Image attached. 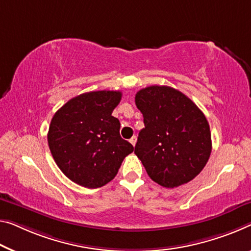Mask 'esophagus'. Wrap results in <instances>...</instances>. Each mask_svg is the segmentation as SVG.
Here are the masks:
<instances>
[{"mask_svg": "<svg viewBox=\"0 0 251 251\" xmlns=\"http://www.w3.org/2000/svg\"><path fill=\"white\" fill-rule=\"evenodd\" d=\"M130 142H131V145H132L133 147H134V146H136V142H137V137L134 136V137L131 138V139H130Z\"/></svg>", "mask_w": 251, "mask_h": 251, "instance_id": "obj_1", "label": "esophagus"}]
</instances>
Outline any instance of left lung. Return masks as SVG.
<instances>
[{
    "mask_svg": "<svg viewBox=\"0 0 251 251\" xmlns=\"http://www.w3.org/2000/svg\"><path fill=\"white\" fill-rule=\"evenodd\" d=\"M144 117L134 153L153 182L173 188L201 173L209 160L212 141L205 115L182 92L148 86L136 94Z\"/></svg>",
    "mask_w": 251,
    "mask_h": 251,
    "instance_id": "obj_1",
    "label": "left lung"
}]
</instances>
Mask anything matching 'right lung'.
<instances>
[{
    "instance_id": "right-lung-1",
    "label": "right lung",
    "mask_w": 251,
    "mask_h": 251,
    "mask_svg": "<svg viewBox=\"0 0 251 251\" xmlns=\"http://www.w3.org/2000/svg\"><path fill=\"white\" fill-rule=\"evenodd\" d=\"M121 98L120 91L88 92L69 100L51 119L50 152L60 171L80 186L98 188L111 182L133 151L112 115Z\"/></svg>"
}]
</instances>
